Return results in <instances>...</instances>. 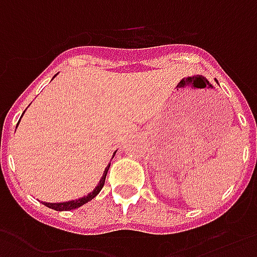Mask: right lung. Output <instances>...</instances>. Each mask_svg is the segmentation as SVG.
Segmentation results:
<instances>
[{"label": "right lung", "instance_id": "1", "mask_svg": "<svg viewBox=\"0 0 257 257\" xmlns=\"http://www.w3.org/2000/svg\"><path fill=\"white\" fill-rule=\"evenodd\" d=\"M23 116V115H22ZM20 121V120H19ZM19 124V123H18ZM18 127V126H16ZM116 153V152H115ZM115 153H113V156H115ZM109 166L110 163L106 166L105 171H104V174H102V177H101L100 182H98V185L95 186L94 190L93 192H90L87 196H85V197H80L78 198V200H71V201H65V203H42L44 205H46L48 208H52V209H54V211H69V209H75V208H79L82 207L83 204L89 203L90 200H93V198L98 194V193L101 192V189H102V186H104V183H105V178H106V172H108V170H109Z\"/></svg>", "mask_w": 257, "mask_h": 257}]
</instances>
